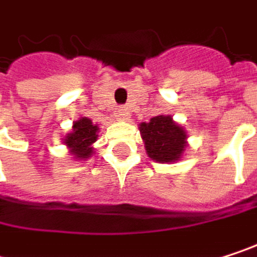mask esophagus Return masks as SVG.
Returning a JSON list of instances; mask_svg holds the SVG:
<instances>
[{
    "instance_id": "obj_1",
    "label": "esophagus",
    "mask_w": 257,
    "mask_h": 257,
    "mask_svg": "<svg viewBox=\"0 0 257 257\" xmlns=\"http://www.w3.org/2000/svg\"><path fill=\"white\" fill-rule=\"evenodd\" d=\"M117 116H119V119H122V120H128L129 117H131V110H129L128 107H120V108L117 110Z\"/></svg>"
}]
</instances>
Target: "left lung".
<instances>
[{
    "label": "left lung",
    "instance_id": "8db88e82",
    "mask_svg": "<svg viewBox=\"0 0 257 257\" xmlns=\"http://www.w3.org/2000/svg\"><path fill=\"white\" fill-rule=\"evenodd\" d=\"M147 156L159 164L180 161L187 147V132L170 114H159L140 123Z\"/></svg>",
    "mask_w": 257,
    "mask_h": 257
}]
</instances>
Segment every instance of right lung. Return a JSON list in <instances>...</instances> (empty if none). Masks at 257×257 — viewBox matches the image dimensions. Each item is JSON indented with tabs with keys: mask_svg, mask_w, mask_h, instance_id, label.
Here are the masks:
<instances>
[{
	"mask_svg": "<svg viewBox=\"0 0 257 257\" xmlns=\"http://www.w3.org/2000/svg\"><path fill=\"white\" fill-rule=\"evenodd\" d=\"M98 125H95L89 117H80L73 123L71 132H68L62 141L74 159L86 161L95 153L93 143L98 140Z\"/></svg>",
	"mask_w": 257,
	"mask_h": 257,
	"instance_id": "obj_1",
	"label": "right lung"
}]
</instances>
